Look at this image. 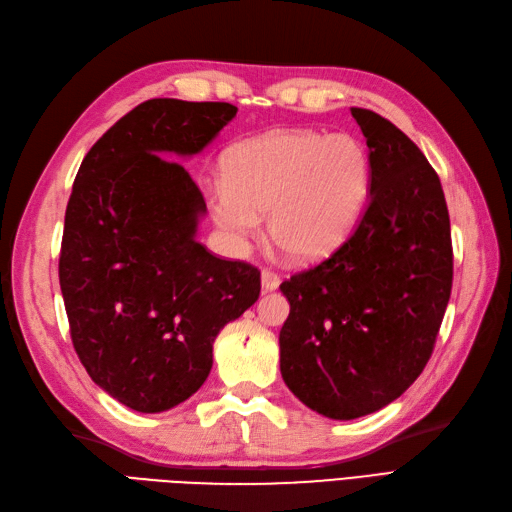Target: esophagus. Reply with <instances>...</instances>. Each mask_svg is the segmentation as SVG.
<instances>
[{"label": "esophagus", "instance_id": "34e87169", "mask_svg": "<svg viewBox=\"0 0 512 512\" xmlns=\"http://www.w3.org/2000/svg\"><path fill=\"white\" fill-rule=\"evenodd\" d=\"M260 282H262V290H265V292L275 290L277 286H280V275H277V273L271 271V269H262Z\"/></svg>", "mask_w": 512, "mask_h": 512}]
</instances>
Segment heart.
I'll return each instance as SVG.
<instances>
[{
	"label": "heart",
	"instance_id": "1",
	"mask_svg": "<svg viewBox=\"0 0 512 512\" xmlns=\"http://www.w3.org/2000/svg\"><path fill=\"white\" fill-rule=\"evenodd\" d=\"M367 188L369 160L356 138L284 130L230 149L207 207L232 247L254 239L267 215L271 241L290 260L314 262L348 237Z\"/></svg>",
	"mask_w": 512,
	"mask_h": 512
}]
</instances>
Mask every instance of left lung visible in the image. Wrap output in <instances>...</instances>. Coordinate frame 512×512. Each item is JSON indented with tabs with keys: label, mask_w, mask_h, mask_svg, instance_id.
I'll return each mask as SVG.
<instances>
[{
	"label": "left lung",
	"mask_w": 512,
	"mask_h": 512,
	"mask_svg": "<svg viewBox=\"0 0 512 512\" xmlns=\"http://www.w3.org/2000/svg\"><path fill=\"white\" fill-rule=\"evenodd\" d=\"M369 147V200L352 235L280 290V369L307 408L350 421L421 376L451 299V220L440 177L389 119L350 108Z\"/></svg>",
	"instance_id": "1"
}]
</instances>
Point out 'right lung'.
<instances>
[{
	"label": "right lung",
	"instance_id": "1",
	"mask_svg": "<svg viewBox=\"0 0 512 512\" xmlns=\"http://www.w3.org/2000/svg\"><path fill=\"white\" fill-rule=\"evenodd\" d=\"M228 102L153 98L89 149L66 209L59 254L76 354L102 391L136 412L192 397L213 342L260 294V271L196 241L207 205L173 156L203 151Z\"/></svg>",
	"mask_w": 512,
	"mask_h": 512
}]
</instances>
